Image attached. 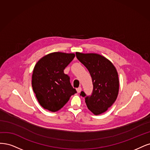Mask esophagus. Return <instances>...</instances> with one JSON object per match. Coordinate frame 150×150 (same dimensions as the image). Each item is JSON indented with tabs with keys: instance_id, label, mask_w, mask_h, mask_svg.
<instances>
[{
	"instance_id": "1",
	"label": "esophagus",
	"mask_w": 150,
	"mask_h": 150,
	"mask_svg": "<svg viewBox=\"0 0 150 150\" xmlns=\"http://www.w3.org/2000/svg\"><path fill=\"white\" fill-rule=\"evenodd\" d=\"M76 91H77V92H78V93H80L81 91V88L79 87L78 88H76Z\"/></svg>"
}]
</instances>
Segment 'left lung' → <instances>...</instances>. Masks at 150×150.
<instances>
[{
    "label": "left lung",
    "mask_w": 150,
    "mask_h": 150,
    "mask_svg": "<svg viewBox=\"0 0 150 150\" xmlns=\"http://www.w3.org/2000/svg\"><path fill=\"white\" fill-rule=\"evenodd\" d=\"M76 57L90 72L93 85V93L85 98L90 112L95 115L105 112L115 100L119 91V79L114 65L104 56L97 54L76 52ZM81 95L85 96L83 91Z\"/></svg>",
    "instance_id": "8db88e82"
}]
</instances>
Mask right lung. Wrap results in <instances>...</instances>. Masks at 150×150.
Returning <instances> with one entry per match:
<instances>
[{
	"label": "right lung",
	"instance_id": "right-lung-1",
	"mask_svg": "<svg viewBox=\"0 0 150 150\" xmlns=\"http://www.w3.org/2000/svg\"><path fill=\"white\" fill-rule=\"evenodd\" d=\"M75 56V54L53 52L37 62L33 70L32 86L43 108L57 112L76 93L71 85L69 76L64 72Z\"/></svg>",
	"mask_w": 150,
	"mask_h": 150
}]
</instances>
